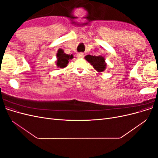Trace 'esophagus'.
Listing matches in <instances>:
<instances>
[{"instance_id": "1", "label": "esophagus", "mask_w": 158, "mask_h": 158, "mask_svg": "<svg viewBox=\"0 0 158 158\" xmlns=\"http://www.w3.org/2000/svg\"><path fill=\"white\" fill-rule=\"evenodd\" d=\"M84 56V54L83 53V52H79V53L77 54V57L79 59L80 58H83V57Z\"/></svg>"}]
</instances>
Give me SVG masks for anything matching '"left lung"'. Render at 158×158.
<instances>
[{
	"label": "left lung",
	"instance_id": "obj_1",
	"mask_svg": "<svg viewBox=\"0 0 158 158\" xmlns=\"http://www.w3.org/2000/svg\"><path fill=\"white\" fill-rule=\"evenodd\" d=\"M85 59L93 65L94 68L98 72H102L106 68L105 59L102 56H91L88 55L85 56Z\"/></svg>",
	"mask_w": 158,
	"mask_h": 158
}]
</instances>
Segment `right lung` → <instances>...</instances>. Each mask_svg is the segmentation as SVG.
<instances>
[{"instance_id": "add662e5", "label": "right lung", "mask_w": 158, "mask_h": 158, "mask_svg": "<svg viewBox=\"0 0 158 158\" xmlns=\"http://www.w3.org/2000/svg\"><path fill=\"white\" fill-rule=\"evenodd\" d=\"M57 61L56 65L59 68H64L65 66H67L69 63V60L73 58V55H67L64 52L62 49H59L56 54Z\"/></svg>"}]
</instances>
